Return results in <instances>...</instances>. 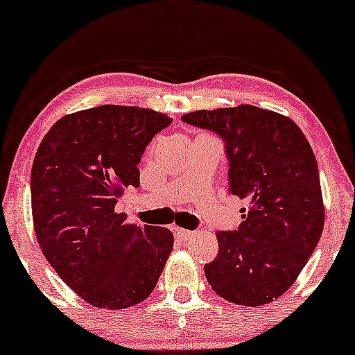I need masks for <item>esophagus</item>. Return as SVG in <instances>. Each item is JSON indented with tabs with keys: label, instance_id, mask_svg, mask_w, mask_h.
<instances>
[{
	"label": "esophagus",
	"instance_id": "34e87169",
	"mask_svg": "<svg viewBox=\"0 0 355 355\" xmlns=\"http://www.w3.org/2000/svg\"><path fill=\"white\" fill-rule=\"evenodd\" d=\"M173 232H175V236L180 237V239H187V237H190V236L193 234L191 231L182 230V227H178V226H175V227H173Z\"/></svg>",
	"mask_w": 355,
	"mask_h": 355
}]
</instances>
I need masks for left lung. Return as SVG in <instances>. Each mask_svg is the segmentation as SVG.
<instances>
[{
	"label": "left lung",
	"instance_id": "left-lung-1",
	"mask_svg": "<svg viewBox=\"0 0 355 355\" xmlns=\"http://www.w3.org/2000/svg\"><path fill=\"white\" fill-rule=\"evenodd\" d=\"M182 119L224 139L227 193L248 203L239 230L216 232L219 250L205 266L206 280L231 303H272L295 284L324 227L311 146L288 116L252 105L193 111Z\"/></svg>",
	"mask_w": 355,
	"mask_h": 355
}]
</instances>
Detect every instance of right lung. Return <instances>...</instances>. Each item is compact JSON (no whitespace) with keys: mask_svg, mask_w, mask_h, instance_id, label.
Wrapping results in <instances>:
<instances>
[{"mask_svg":"<svg viewBox=\"0 0 355 355\" xmlns=\"http://www.w3.org/2000/svg\"><path fill=\"white\" fill-rule=\"evenodd\" d=\"M170 123L149 107H89L62 116L35 152V239L58 277L92 306L144 302L172 252L167 227L131 224L114 209L125 188L139 187L142 152Z\"/></svg>","mask_w":355,"mask_h":355,"instance_id":"obj_1","label":"right lung"}]
</instances>
